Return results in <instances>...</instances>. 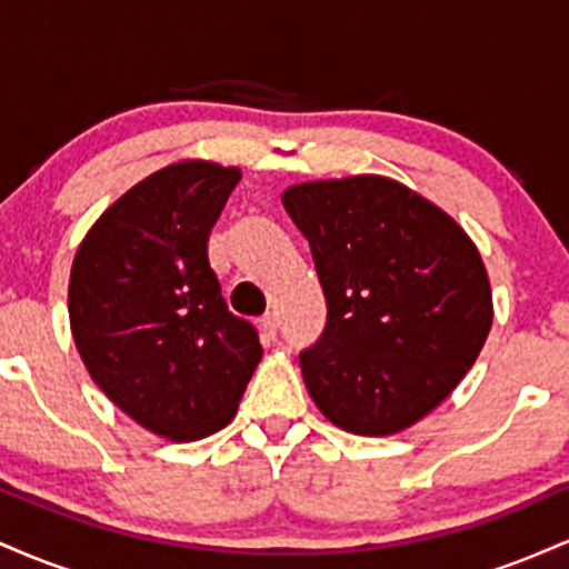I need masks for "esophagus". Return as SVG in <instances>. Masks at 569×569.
Wrapping results in <instances>:
<instances>
[{
	"instance_id": "obj_1",
	"label": "esophagus",
	"mask_w": 569,
	"mask_h": 569,
	"mask_svg": "<svg viewBox=\"0 0 569 569\" xmlns=\"http://www.w3.org/2000/svg\"><path fill=\"white\" fill-rule=\"evenodd\" d=\"M278 329H280L278 316H264L262 318V331H264L267 339H276L278 337Z\"/></svg>"
}]
</instances>
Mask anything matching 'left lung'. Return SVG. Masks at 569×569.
Returning <instances> with one entry per match:
<instances>
[{"mask_svg":"<svg viewBox=\"0 0 569 569\" xmlns=\"http://www.w3.org/2000/svg\"><path fill=\"white\" fill-rule=\"evenodd\" d=\"M283 206L310 243L329 310L299 352L312 401L358 436L415 426L466 377L492 326L471 238L382 176L291 187Z\"/></svg>","mask_w":569,"mask_h":569,"instance_id":"left-lung-1","label":"left lung"}]
</instances>
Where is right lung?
I'll list each match as a JSON object with an SVG mask.
<instances>
[{
	"label": "right lung",
	"instance_id": "obj_1",
	"mask_svg": "<svg viewBox=\"0 0 569 569\" xmlns=\"http://www.w3.org/2000/svg\"><path fill=\"white\" fill-rule=\"evenodd\" d=\"M238 168L176 162L136 184L84 234L69 280L84 367L152 433L198 441L232 420L262 345L232 316L208 234Z\"/></svg>",
	"mask_w": 569,
	"mask_h": 569
}]
</instances>
